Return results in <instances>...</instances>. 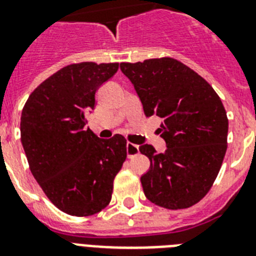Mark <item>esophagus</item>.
I'll list each match as a JSON object with an SVG mask.
<instances>
[{
	"instance_id": "34e87169",
	"label": "esophagus",
	"mask_w": 256,
	"mask_h": 256,
	"mask_svg": "<svg viewBox=\"0 0 256 256\" xmlns=\"http://www.w3.org/2000/svg\"><path fill=\"white\" fill-rule=\"evenodd\" d=\"M138 152L140 150L137 144H132V142H126V155H128V158H133V156H136Z\"/></svg>"
}]
</instances>
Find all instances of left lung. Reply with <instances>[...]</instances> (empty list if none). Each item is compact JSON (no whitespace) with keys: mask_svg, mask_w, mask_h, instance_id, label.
I'll use <instances>...</instances> for the list:
<instances>
[{"mask_svg":"<svg viewBox=\"0 0 256 256\" xmlns=\"http://www.w3.org/2000/svg\"><path fill=\"white\" fill-rule=\"evenodd\" d=\"M146 116L162 119L164 152L151 144L140 151L150 159L141 177L144 196L165 209L198 204L216 180L227 151L228 119L216 92L202 76L172 58L122 62Z\"/></svg>","mask_w":256,"mask_h":256,"instance_id":"8db88e82","label":"left lung"}]
</instances>
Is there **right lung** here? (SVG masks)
<instances>
[{
	"mask_svg": "<svg viewBox=\"0 0 256 256\" xmlns=\"http://www.w3.org/2000/svg\"><path fill=\"white\" fill-rule=\"evenodd\" d=\"M118 68V62L68 65L40 83L22 108L20 134L32 174L52 204L69 216L105 209L126 162L123 136L102 140L86 128L97 90Z\"/></svg>",
	"mask_w": 256,
	"mask_h": 256,
	"instance_id": "obj_1",
	"label": "right lung"
}]
</instances>
